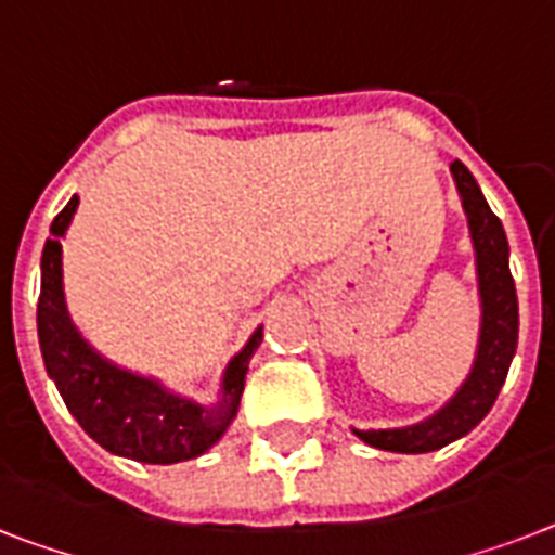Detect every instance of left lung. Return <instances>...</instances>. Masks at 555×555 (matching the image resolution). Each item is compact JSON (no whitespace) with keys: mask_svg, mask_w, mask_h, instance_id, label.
<instances>
[{"mask_svg":"<svg viewBox=\"0 0 555 555\" xmlns=\"http://www.w3.org/2000/svg\"><path fill=\"white\" fill-rule=\"evenodd\" d=\"M452 176H455L457 192H461L466 218H469L475 261H478V287H481L483 305L478 360H475V369L464 383V388L429 421L417 423V426H405V429H354L360 440H365L369 447L388 449V452L421 455V452L447 447L466 431H473L495 403V397H499L501 386L507 379L513 354H516L518 296L507 261V235H504L499 216L492 212L487 198L475 184L473 172L461 160L452 164Z\"/></svg>","mask_w":555,"mask_h":555,"instance_id":"8db88e82","label":"left lung"}]
</instances>
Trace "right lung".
<instances>
[{"label": "right lung", "instance_id": "right-lung-1", "mask_svg": "<svg viewBox=\"0 0 555 555\" xmlns=\"http://www.w3.org/2000/svg\"><path fill=\"white\" fill-rule=\"evenodd\" d=\"M80 198L74 195L51 224V238L42 250V285L37 302V331L42 360L63 395L68 412L77 417L103 449L143 464H178L207 452L238 412L247 360L261 343V328L242 354L233 357L224 374V400L216 409H201L184 397L164 391L158 383L120 371L98 357L68 322L63 305V264L60 238L72 221Z\"/></svg>", "mask_w": 555, "mask_h": 555}]
</instances>
